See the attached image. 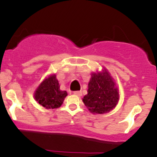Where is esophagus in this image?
<instances>
[{"mask_svg": "<svg viewBox=\"0 0 157 157\" xmlns=\"http://www.w3.org/2000/svg\"><path fill=\"white\" fill-rule=\"evenodd\" d=\"M74 94L80 97L81 95H82V92H81L80 91H74Z\"/></svg>", "mask_w": 157, "mask_h": 157, "instance_id": "34e87169", "label": "esophagus"}]
</instances>
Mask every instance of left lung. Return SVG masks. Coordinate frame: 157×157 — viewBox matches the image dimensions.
Listing matches in <instances>:
<instances>
[{
    "label": "left lung",
    "instance_id": "obj_1",
    "mask_svg": "<svg viewBox=\"0 0 157 157\" xmlns=\"http://www.w3.org/2000/svg\"><path fill=\"white\" fill-rule=\"evenodd\" d=\"M87 91L82 102L90 112L98 114L114 109L120 97L116 83L105 68L102 71L91 74Z\"/></svg>",
    "mask_w": 157,
    "mask_h": 157
}]
</instances>
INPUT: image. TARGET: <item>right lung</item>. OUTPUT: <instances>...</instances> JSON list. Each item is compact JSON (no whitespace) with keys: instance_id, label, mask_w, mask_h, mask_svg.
<instances>
[{"instance_id":"right-lung-1","label":"right lung","mask_w":157,"mask_h":157,"mask_svg":"<svg viewBox=\"0 0 157 157\" xmlns=\"http://www.w3.org/2000/svg\"><path fill=\"white\" fill-rule=\"evenodd\" d=\"M66 96L67 92L60 89V85L55 74L45 79L34 94L36 101L47 109L60 107Z\"/></svg>"}]
</instances>
